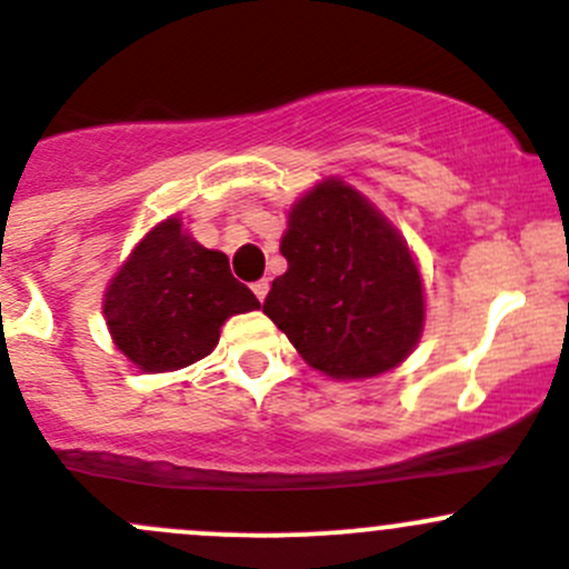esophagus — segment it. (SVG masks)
Returning <instances> with one entry per match:
<instances>
[{"instance_id": "obj_1", "label": "esophagus", "mask_w": 569, "mask_h": 569, "mask_svg": "<svg viewBox=\"0 0 569 569\" xmlns=\"http://www.w3.org/2000/svg\"><path fill=\"white\" fill-rule=\"evenodd\" d=\"M251 290H254V296L260 298V301H266L268 290H271V282H268V279H260V282H254V284H251Z\"/></svg>"}]
</instances>
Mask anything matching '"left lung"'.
Returning a JSON list of instances; mask_svg holds the SVG:
<instances>
[{"label": "left lung", "mask_w": 569, "mask_h": 569, "mask_svg": "<svg viewBox=\"0 0 569 569\" xmlns=\"http://www.w3.org/2000/svg\"><path fill=\"white\" fill-rule=\"evenodd\" d=\"M287 271L262 312L312 368L368 379L409 357L423 331V284L401 234L353 188L326 179L290 212Z\"/></svg>", "instance_id": "left-lung-1"}]
</instances>
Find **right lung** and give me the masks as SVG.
I'll return each instance as SVG.
<instances>
[{
	"label": "right lung",
	"instance_id": "right-lung-1",
	"mask_svg": "<svg viewBox=\"0 0 569 569\" xmlns=\"http://www.w3.org/2000/svg\"><path fill=\"white\" fill-rule=\"evenodd\" d=\"M260 307L232 277L229 260L182 232L177 218L151 229L104 292V320L116 346L149 373L204 359L229 315Z\"/></svg>",
	"mask_w": 569,
	"mask_h": 569
}]
</instances>
